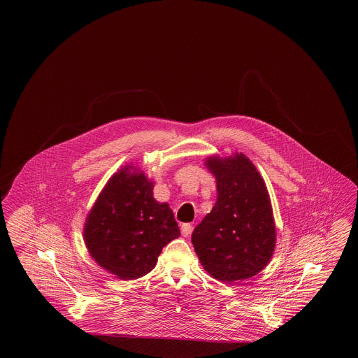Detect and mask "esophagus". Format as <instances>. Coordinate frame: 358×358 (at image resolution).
<instances>
[{
    "mask_svg": "<svg viewBox=\"0 0 358 358\" xmlns=\"http://www.w3.org/2000/svg\"><path fill=\"white\" fill-rule=\"evenodd\" d=\"M192 228H193V225H192L190 222L182 224V225H181V234H182V236L187 238V236L192 234Z\"/></svg>",
    "mask_w": 358,
    "mask_h": 358,
    "instance_id": "obj_1",
    "label": "esophagus"
}]
</instances>
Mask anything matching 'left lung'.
Listing matches in <instances>:
<instances>
[{"instance_id": "1", "label": "left lung", "mask_w": 358, "mask_h": 358, "mask_svg": "<svg viewBox=\"0 0 358 358\" xmlns=\"http://www.w3.org/2000/svg\"><path fill=\"white\" fill-rule=\"evenodd\" d=\"M205 166L216 178L217 200L192 234L194 251L220 282L252 278L270 263L276 245L266 182L245 154L210 155Z\"/></svg>"}]
</instances>
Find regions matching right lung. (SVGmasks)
<instances>
[{
  "label": "right lung",
  "mask_w": 358,
  "mask_h": 358,
  "mask_svg": "<svg viewBox=\"0 0 358 358\" xmlns=\"http://www.w3.org/2000/svg\"><path fill=\"white\" fill-rule=\"evenodd\" d=\"M153 187L143 171L124 165L110 177L85 217L88 254L120 280L150 273L162 248L180 236L171 206L154 199Z\"/></svg>",
  "instance_id": "1"
}]
</instances>
